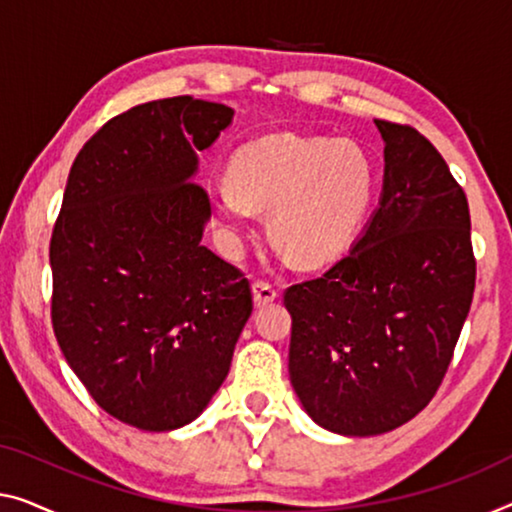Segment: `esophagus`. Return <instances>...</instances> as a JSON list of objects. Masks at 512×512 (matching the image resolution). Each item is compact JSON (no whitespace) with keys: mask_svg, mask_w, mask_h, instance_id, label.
Wrapping results in <instances>:
<instances>
[{"mask_svg":"<svg viewBox=\"0 0 512 512\" xmlns=\"http://www.w3.org/2000/svg\"><path fill=\"white\" fill-rule=\"evenodd\" d=\"M253 296H255L257 305H266V303H271L273 299H278V287L269 280L257 278L253 282Z\"/></svg>","mask_w":512,"mask_h":512,"instance_id":"obj_1","label":"esophagus"}]
</instances>
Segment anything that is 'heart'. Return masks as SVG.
I'll list each match as a JSON object with an SVG mask.
<instances>
[{
  "mask_svg": "<svg viewBox=\"0 0 512 512\" xmlns=\"http://www.w3.org/2000/svg\"><path fill=\"white\" fill-rule=\"evenodd\" d=\"M230 186L211 193L213 209L230 227L254 211H269V230L301 264H324L345 250L368 216L375 163L354 140L269 135L236 149L227 165Z\"/></svg>",
  "mask_w": 512,
  "mask_h": 512,
  "instance_id": "1",
  "label": "heart"
}]
</instances>
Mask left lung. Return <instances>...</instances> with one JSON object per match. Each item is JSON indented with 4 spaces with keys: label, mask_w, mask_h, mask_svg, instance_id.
<instances>
[{
    "label": "left lung",
    "mask_w": 512,
    "mask_h": 512,
    "mask_svg": "<svg viewBox=\"0 0 512 512\" xmlns=\"http://www.w3.org/2000/svg\"><path fill=\"white\" fill-rule=\"evenodd\" d=\"M384 193L354 248L285 289L289 377L315 421L370 437L411 421L446 377L476 287L469 202L409 124L375 119Z\"/></svg>",
    "instance_id": "1"
}]
</instances>
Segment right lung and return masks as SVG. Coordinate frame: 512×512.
<instances>
[{
  "label": "right lung",
  "mask_w": 512,
  "mask_h": 512,
  "mask_svg": "<svg viewBox=\"0 0 512 512\" xmlns=\"http://www.w3.org/2000/svg\"><path fill=\"white\" fill-rule=\"evenodd\" d=\"M234 110L193 96L112 117L75 156L52 227V329L110 416L165 432L193 421L230 372L250 280L202 246L197 151Z\"/></svg>",
  "instance_id": "obj_1"
}]
</instances>
